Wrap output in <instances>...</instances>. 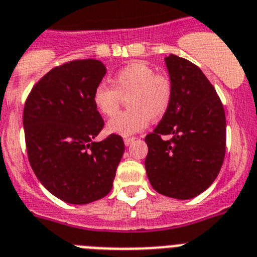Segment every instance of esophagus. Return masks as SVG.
<instances>
[{
	"label": "esophagus",
	"mask_w": 257,
	"mask_h": 257,
	"mask_svg": "<svg viewBox=\"0 0 257 257\" xmlns=\"http://www.w3.org/2000/svg\"><path fill=\"white\" fill-rule=\"evenodd\" d=\"M123 142H124V144H126V146H131V144L135 142V138H124Z\"/></svg>",
	"instance_id": "esophagus-1"
}]
</instances>
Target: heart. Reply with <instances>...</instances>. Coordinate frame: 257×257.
Instances as JSON below:
<instances>
[{
    "mask_svg": "<svg viewBox=\"0 0 257 257\" xmlns=\"http://www.w3.org/2000/svg\"><path fill=\"white\" fill-rule=\"evenodd\" d=\"M122 97L127 98L129 109L111 118L106 130L128 137L143 130L150 119L157 120L165 115L172 104L173 82L169 75L155 72L147 63H128L114 74L111 85L100 83L92 100L102 115L111 117L119 108Z\"/></svg>",
    "mask_w": 257,
    "mask_h": 257,
    "instance_id": "b5f03b06",
    "label": "heart"
}]
</instances>
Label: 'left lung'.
<instances>
[{
  "mask_svg": "<svg viewBox=\"0 0 257 257\" xmlns=\"http://www.w3.org/2000/svg\"><path fill=\"white\" fill-rule=\"evenodd\" d=\"M165 62L173 98L161 122L146 137V170L159 194L187 200L205 191L220 173L226 118L216 89L196 65L175 54Z\"/></svg>",
  "mask_w": 257,
  "mask_h": 257,
  "instance_id": "8db88e82",
  "label": "left lung"
}]
</instances>
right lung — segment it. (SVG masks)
<instances>
[{"label": "right lung", "instance_id": "obj_1", "mask_svg": "<svg viewBox=\"0 0 257 257\" xmlns=\"http://www.w3.org/2000/svg\"><path fill=\"white\" fill-rule=\"evenodd\" d=\"M106 69L97 60L57 66L34 85L23 110L31 168L41 185L61 200L88 204L106 196L124 152L122 137L95 142L104 119L93 91Z\"/></svg>", "mask_w": 257, "mask_h": 257}]
</instances>
